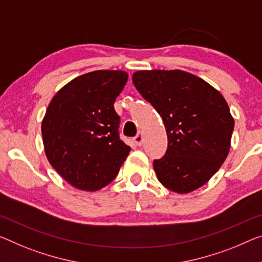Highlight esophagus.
<instances>
[{
	"instance_id": "obj_1",
	"label": "esophagus",
	"mask_w": 262,
	"mask_h": 262,
	"mask_svg": "<svg viewBox=\"0 0 262 262\" xmlns=\"http://www.w3.org/2000/svg\"><path fill=\"white\" fill-rule=\"evenodd\" d=\"M134 142L138 145V146H140V145L143 144V136H142V134H140V132H138V134L136 135V137L134 138Z\"/></svg>"
}]
</instances>
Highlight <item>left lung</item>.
Wrapping results in <instances>:
<instances>
[{"label": "left lung", "mask_w": 262, "mask_h": 262, "mask_svg": "<svg viewBox=\"0 0 262 262\" xmlns=\"http://www.w3.org/2000/svg\"><path fill=\"white\" fill-rule=\"evenodd\" d=\"M136 89L163 118L167 150L154 160L157 178L168 190L188 193L206 184L225 162L234 128L218 90L182 70H142Z\"/></svg>", "instance_id": "1"}]
</instances>
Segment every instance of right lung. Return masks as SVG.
<instances>
[{
  "label": "right lung",
  "mask_w": 262,
  "mask_h": 262,
  "mask_svg": "<svg viewBox=\"0 0 262 262\" xmlns=\"http://www.w3.org/2000/svg\"><path fill=\"white\" fill-rule=\"evenodd\" d=\"M127 82L122 70L76 77L51 99L42 122L51 166L72 186L97 191L110 184L130 152L119 137L116 98Z\"/></svg>",
  "instance_id": "1"
}]
</instances>
